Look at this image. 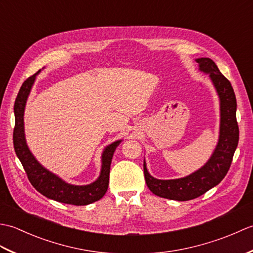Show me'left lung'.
<instances>
[{"label": "left lung", "mask_w": 253, "mask_h": 253, "mask_svg": "<svg viewBox=\"0 0 253 253\" xmlns=\"http://www.w3.org/2000/svg\"><path fill=\"white\" fill-rule=\"evenodd\" d=\"M199 69L209 74L219 98L221 124L217 146L212 157L200 169L189 176L178 179H157L149 174L146 162L143 163L144 178L147 186L154 195L169 200L187 201L202 196L215 187L226 176L232 164L234 153L238 146L239 128L236 120L237 102L229 80L219 72L211 58H197Z\"/></svg>", "instance_id": "8db88e82"}]
</instances>
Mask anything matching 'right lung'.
Segmentation results:
<instances>
[{
  "instance_id": "obj_1",
  "label": "right lung",
  "mask_w": 253,
  "mask_h": 253,
  "mask_svg": "<svg viewBox=\"0 0 253 253\" xmlns=\"http://www.w3.org/2000/svg\"><path fill=\"white\" fill-rule=\"evenodd\" d=\"M40 73L37 72L27 78L19 89L15 101V128L13 132V142L15 152L23 164L28 179L36 189L46 198L62 203L74 204V206H87L100 200L105 195L109 187L110 169L113 154L122 140H117L107 146L102 153V166L99 178L90 185L76 186L64 181L55 174L44 169L30 152L27 146L24 130V112L27 99L31 91L36 76Z\"/></svg>"
}]
</instances>
